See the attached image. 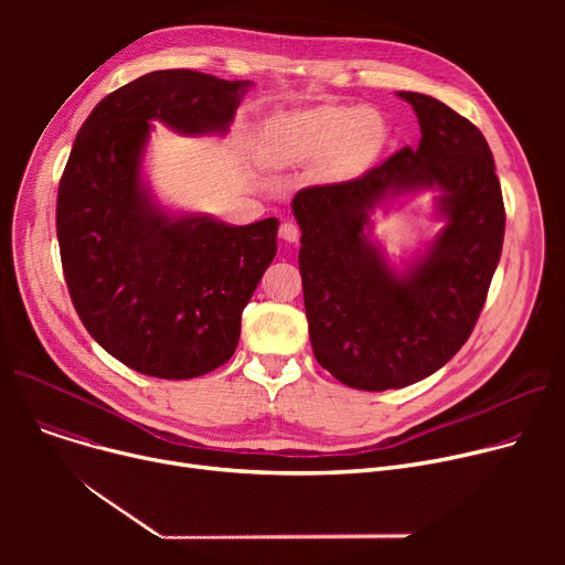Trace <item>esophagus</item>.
<instances>
[{"instance_id": "34e87169", "label": "esophagus", "mask_w": 565, "mask_h": 565, "mask_svg": "<svg viewBox=\"0 0 565 565\" xmlns=\"http://www.w3.org/2000/svg\"><path fill=\"white\" fill-rule=\"evenodd\" d=\"M279 235L284 237L286 243H298L300 241V226L292 224V222H284L279 226Z\"/></svg>"}]
</instances>
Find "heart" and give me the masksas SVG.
Segmentation results:
<instances>
[{"label":"heart","mask_w":565,"mask_h":565,"mask_svg":"<svg viewBox=\"0 0 565 565\" xmlns=\"http://www.w3.org/2000/svg\"><path fill=\"white\" fill-rule=\"evenodd\" d=\"M384 121L366 107H316L275 116L265 132V160L275 167L328 158V175L362 173L384 143Z\"/></svg>","instance_id":"1"}]
</instances>
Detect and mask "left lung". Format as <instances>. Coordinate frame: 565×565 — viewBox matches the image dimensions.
<instances>
[{
    "instance_id": "1",
    "label": "left lung",
    "mask_w": 565,
    "mask_h": 565,
    "mask_svg": "<svg viewBox=\"0 0 565 565\" xmlns=\"http://www.w3.org/2000/svg\"><path fill=\"white\" fill-rule=\"evenodd\" d=\"M422 141L345 183L292 199L300 275L316 360L362 392L433 375L469 339L503 245L501 185L481 130L437 98L398 92ZM439 189L448 224L401 274L370 241V213L390 198Z\"/></svg>"
}]
</instances>
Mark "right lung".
I'll return each mask as SVG.
<instances>
[{
	"mask_svg": "<svg viewBox=\"0 0 565 565\" xmlns=\"http://www.w3.org/2000/svg\"><path fill=\"white\" fill-rule=\"evenodd\" d=\"M249 86L148 73L103 98L75 137L56 196L66 286L86 332L137 373L190 380L226 364L277 254V217L231 226L169 215L141 178L151 121L224 135Z\"/></svg>",
	"mask_w": 565,
	"mask_h": 565,
	"instance_id": "add662e5",
	"label": "right lung"
}]
</instances>
